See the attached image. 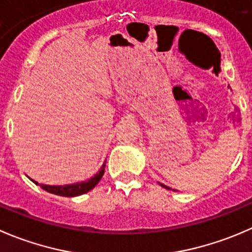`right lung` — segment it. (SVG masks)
Listing matches in <instances>:
<instances>
[{"label":"right lung","instance_id":"right-lung-1","mask_svg":"<svg viewBox=\"0 0 252 252\" xmlns=\"http://www.w3.org/2000/svg\"><path fill=\"white\" fill-rule=\"evenodd\" d=\"M104 167H106V162L102 165L101 170L97 172V175H94V177L90 178L89 181H85L81 183H74V185H66V186H48V185H40L43 189H45L46 192H50V193L56 194V196H63V197H76L81 196V194L87 193L89 191H91L92 188L99 182V180L102 178L104 173ZM34 182V181H33ZM35 185H38V182H34Z\"/></svg>","mask_w":252,"mask_h":252}]
</instances>
